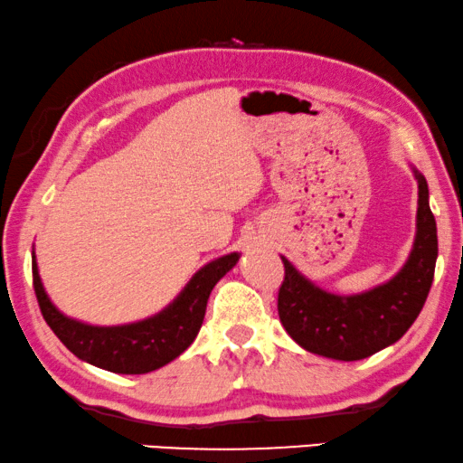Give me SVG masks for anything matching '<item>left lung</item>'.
Masks as SVG:
<instances>
[{"instance_id":"left-lung-1","label":"left lung","mask_w":463,"mask_h":463,"mask_svg":"<svg viewBox=\"0 0 463 463\" xmlns=\"http://www.w3.org/2000/svg\"><path fill=\"white\" fill-rule=\"evenodd\" d=\"M418 178V232L411 255L395 279L354 298L330 295L282 258L285 279L279 288L282 326L303 349L341 362L364 360L408 333L422 312L439 255L437 222L429 205V184Z\"/></svg>"}]
</instances>
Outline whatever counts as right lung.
I'll return each mask as SVG.
<instances>
[{
  "instance_id": "obj_1",
  "label": "right lung",
  "mask_w": 463,
  "mask_h": 463,
  "mask_svg": "<svg viewBox=\"0 0 463 463\" xmlns=\"http://www.w3.org/2000/svg\"><path fill=\"white\" fill-rule=\"evenodd\" d=\"M237 260L239 255L231 253L210 261L162 314L128 326H89L60 314L43 291L34 258L33 287L47 326L74 355L116 374H145L172 362L195 341L213 285L237 264Z\"/></svg>"
}]
</instances>
